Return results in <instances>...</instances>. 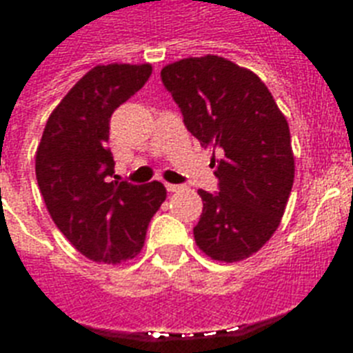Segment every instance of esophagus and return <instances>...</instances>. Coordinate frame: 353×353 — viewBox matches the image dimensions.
<instances>
[{"label":"esophagus","instance_id":"34e87169","mask_svg":"<svg viewBox=\"0 0 353 353\" xmlns=\"http://www.w3.org/2000/svg\"><path fill=\"white\" fill-rule=\"evenodd\" d=\"M166 187V190H168V192H177V190H181V185H172V183H166L165 185Z\"/></svg>","mask_w":353,"mask_h":353}]
</instances>
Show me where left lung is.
Segmentation results:
<instances>
[{"instance_id": "left-lung-1", "label": "left lung", "mask_w": 353, "mask_h": 353, "mask_svg": "<svg viewBox=\"0 0 353 353\" xmlns=\"http://www.w3.org/2000/svg\"><path fill=\"white\" fill-rule=\"evenodd\" d=\"M185 126L212 157L220 192L198 190L194 240L218 262H240L279 229L295 179L290 126L268 85L227 58H183L161 69Z\"/></svg>"}]
</instances>
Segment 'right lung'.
<instances>
[{
  "mask_svg": "<svg viewBox=\"0 0 353 353\" xmlns=\"http://www.w3.org/2000/svg\"><path fill=\"white\" fill-rule=\"evenodd\" d=\"M150 74V63L88 71L52 110L36 150V179L52 221L93 262L117 265L137 256L152 216L166 199L159 181H112L110 119Z\"/></svg>",
  "mask_w": 353,
  "mask_h": 353,
  "instance_id": "1",
  "label": "right lung"
}]
</instances>
